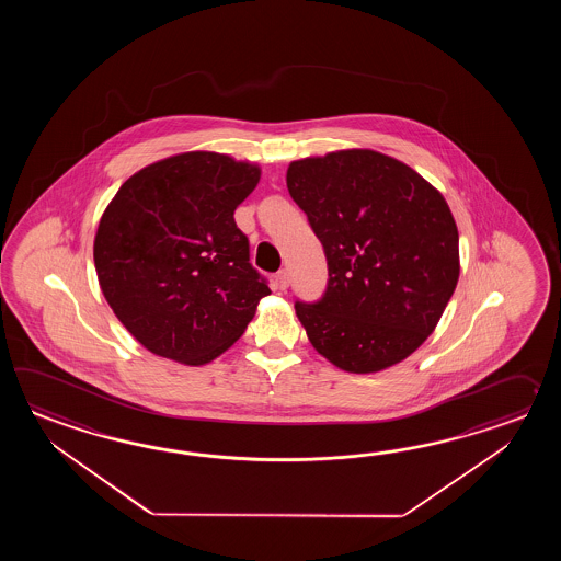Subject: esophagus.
Here are the masks:
<instances>
[{"label": "esophagus", "mask_w": 561, "mask_h": 561, "mask_svg": "<svg viewBox=\"0 0 561 561\" xmlns=\"http://www.w3.org/2000/svg\"><path fill=\"white\" fill-rule=\"evenodd\" d=\"M276 285L280 286L283 290L288 288V285H290V275H288V271L283 268V271H278V273H276Z\"/></svg>", "instance_id": "obj_1"}]
</instances>
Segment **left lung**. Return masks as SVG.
Segmentation results:
<instances>
[{"label":"left lung","mask_w":561,"mask_h":561,"mask_svg":"<svg viewBox=\"0 0 561 561\" xmlns=\"http://www.w3.org/2000/svg\"><path fill=\"white\" fill-rule=\"evenodd\" d=\"M286 188L329 264L321 300L295 305L310 345L358 375L405 360L435 331L459 280V232L442 192L367 148L295 160Z\"/></svg>","instance_id":"left-lung-1"}]
</instances>
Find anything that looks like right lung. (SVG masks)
<instances>
[{"label": "right lung", "mask_w": 561, "mask_h": 561, "mask_svg": "<svg viewBox=\"0 0 561 561\" xmlns=\"http://www.w3.org/2000/svg\"><path fill=\"white\" fill-rule=\"evenodd\" d=\"M259 180L252 162L194 150L138 170L107 204L94 239L98 283L150 353L206 365L239 341L271 295L234 222Z\"/></svg>", "instance_id": "add662e5"}]
</instances>
